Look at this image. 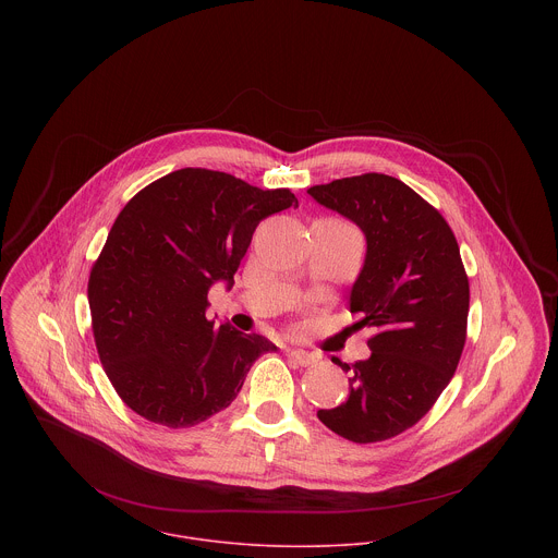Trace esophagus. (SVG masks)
<instances>
[{
	"instance_id": "esophagus-1",
	"label": "esophagus",
	"mask_w": 558,
	"mask_h": 558,
	"mask_svg": "<svg viewBox=\"0 0 558 558\" xmlns=\"http://www.w3.org/2000/svg\"><path fill=\"white\" fill-rule=\"evenodd\" d=\"M286 354L301 367H310V365H316L318 363V356L305 352V350H286Z\"/></svg>"
}]
</instances>
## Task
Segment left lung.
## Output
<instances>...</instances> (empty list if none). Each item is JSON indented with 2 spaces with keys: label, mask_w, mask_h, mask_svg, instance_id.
Segmentation results:
<instances>
[{
  "label": "left lung",
  "mask_w": 558,
  "mask_h": 558,
  "mask_svg": "<svg viewBox=\"0 0 558 558\" xmlns=\"http://www.w3.org/2000/svg\"><path fill=\"white\" fill-rule=\"evenodd\" d=\"M307 193L363 232L350 312L376 330L369 359H332L350 374V396L318 418L352 442H380L425 416L460 363L471 301L460 246L440 213L398 178L352 175Z\"/></svg>",
  "instance_id": "1"
}]
</instances>
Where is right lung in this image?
<instances>
[{
  "instance_id": "add662e5",
  "label": "right lung",
  "mask_w": 558,
  "mask_h": 558,
  "mask_svg": "<svg viewBox=\"0 0 558 558\" xmlns=\"http://www.w3.org/2000/svg\"><path fill=\"white\" fill-rule=\"evenodd\" d=\"M299 199L230 173L186 167L140 191L118 215L89 272L100 363L140 416L191 427L228 408L251 365L277 345L206 318L215 283L228 290L257 223Z\"/></svg>"
}]
</instances>
